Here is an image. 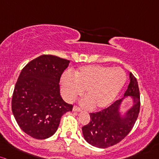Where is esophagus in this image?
<instances>
[{"label":"esophagus","mask_w":159,"mask_h":159,"mask_svg":"<svg viewBox=\"0 0 159 159\" xmlns=\"http://www.w3.org/2000/svg\"><path fill=\"white\" fill-rule=\"evenodd\" d=\"M73 110L79 111H81V108L78 107V106H73Z\"/></svg>","instance_id":"1"}]
</instances>
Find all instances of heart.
Masks as SVG:
<instances>
[{
    "label": "heart",
    "instance_id": "heart-1",
    "mask_svg": "<svg viewBox=\"0 0 159 159\" xmlns=\"http://www.w3.org/2000/svg\"><path fill=\"white\" fill-rule=\"evenodd\" d=\"M125 71L120 68L91 65L81 67L74 76L66 73L61 78L62 93L68 101H73L83 93V104L93 109L108 106L121 91L126 81Z\"/></svg>",
    "mask_w": 159,
    "mask_h": 159
}]
</instances>
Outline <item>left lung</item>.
I'll return each instance as SVG.
<instances>
[{"label":"left lung","instance_id":"left-lung-1","mask_svg":"<svg viewBox=\"0 0 159 159\" xmlns=\"http://www.w3.org/2000/svg\"><path fill=\"white\" fill-rule=\"evenodd\" d=\"M126 96H131L134 104L124 118L120 117L118 112L122 99L102 110L90 113V122L82 127L84 137L88 143L95 147L107 148L121 142L130 133L140 109L138 83L132 73H130V83L125 93V97Z\"/></svg>","mask_w":159,"mask_h":159}]
</instances>
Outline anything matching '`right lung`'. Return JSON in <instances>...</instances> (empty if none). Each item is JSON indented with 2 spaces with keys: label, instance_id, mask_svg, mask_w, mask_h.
<instances>
[{
  "label": "right lung",
  "instance_id": "right-lung-1",
  "mask_svg": "<svg viewBox=\"0 0 159 159\" xmlns=\"http://www.w3.org/2000/svg\"><path fill=\"white\" fill-rule=\"evenodd\" d=\"M69 60L41 55L21 71L12 98V111L20 128L30 137L43 139L55 134L61 117L72 110L60 95V81Z\"/></svg>",
  "mask_w": 159,
  "mask_h": 159
}]
</instances>
